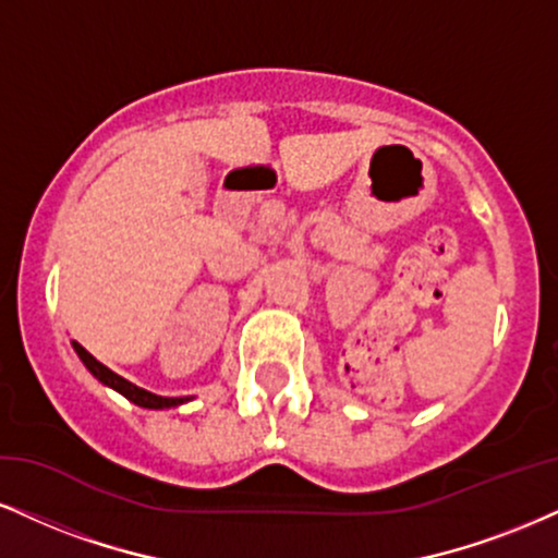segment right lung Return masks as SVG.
Masks as SVG:
<instances>
[{
    "label": "right lung",
    "instance_id": "add662e5",
    "mask_svg": "<svg viewBox=\"0 0 558 558\" xmlns=\"http://www.w3.org/2000/svg\"><path fill=\"white\" fill-rule=\"evenodd\" d=\"M72 347H74V352H77V356L82 360V364H85V367L89 369V375L95 377V380H100L102 385H106V388L116 390V393H121L123 398H129V401L136 403V405H142V409H155V411L175 409V405H183L185 401H191L189 396H185V398H165V396L149 393V390H144V388H140V385L129 383L126 377L116 375L113 369H108L106 364H100L93 354L87 352L85 347H80L77 341H72Z\"/></svg>",
    "mask_w": 558,
    "mask_h": 558
}]
</instances>
